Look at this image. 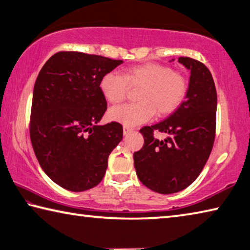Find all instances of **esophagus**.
<instances>
[{
	"label": "esophagus",
	"mask_w": 250,
	"mask_h": 250,
	"mask_svg": "<svg viewBox=\"0 0 250 250\" xmlns=\"http://www.w3.org/2000/svg\"><path fill=\"white\" fill-rule=\"evenodd\" d=\"M133 131V129L132 128H130V126H124V134L125 135H126V134H129L130 132H132Z\"/></svg>",
	"instance_id": "34e87169"
}]
</instances>
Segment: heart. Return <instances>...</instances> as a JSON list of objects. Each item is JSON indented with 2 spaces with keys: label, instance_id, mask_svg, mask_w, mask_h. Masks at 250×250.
I'll return each mask as SVG.
<instances>
[{
  "label": "heart",
  "instance_id": "1",
  "mask_svg": "<svg viewBox=\"0 0 250 250\" xmlns=\"http://www.w3.org/2000/svg\"><path fill=\"white\" fill-rule=\"evenodd\" d=\"M130 88H139V103L126 104L109 110V118L125 126L149 121L154 112L159 117L171 115L183 103L188 94V82L182 74L158 62H146L125 70L124 75L111 71L99 82L101 94L110 104L125 99Z\"/></svg>",
  "mask_w": 250,
  "mask_h": 250
}]
</instances>
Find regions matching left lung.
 Returning <instances> with one entry per match:
<instances>
[{"label":"left lung","mask_w":250,"mask_h":250,"mask_svg":"<svg viewBox=\"0 0 250 250\" xmlns=\"http://www.w3.org/2000/svg\"><path fill=\"white\" fill-rule=\"evenodd\" d=\"M179 62L191 70L185 100L166 120L140 129L145 145L133 153L139 180L160 194L191 185L205 167L215 140L217 94L210 71L189 57H179ZM155 130L167 138L156 139Z\"/></svg>","instance_id":"1"}]
</instances>
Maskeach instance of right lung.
Returning a JSON list of instances; mask_svg holds the SVG:
<instances>
[{"mask_svg":"<svg viewBox=\"0 0 250 250\" xmlns=\"http://www.w3.org/2000/svg\"><path fill=\"white\" fill-rule=\"evenodd\" d=\"M120 64L99 55L58 52L37 76L29 135L41 167L62 188L83 192L98 185L122 140L119 122L97 125L107 110L99 82Z\"/></svg>","mask_w":250,"mask_h":250,"instance_id":"add662e5","label":"right lung"}]
</instances>
